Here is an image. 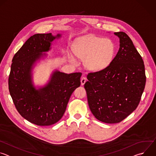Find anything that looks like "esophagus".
<instances>
[{"instance_id":"obj_1","label":"esophagus","mask_w":156,"mask_h":156,"mask_svg":"<svg viewBox=\"0 0 156 156\" xmlns=\"http://www.w3.org/2000/svg\"><path fill=\"white\" fill-rule=\"evenodd\" d=\"M86 78L85 77L83 76L81 78V85H84V83H86Z\"/></svg>"}]
</instances>
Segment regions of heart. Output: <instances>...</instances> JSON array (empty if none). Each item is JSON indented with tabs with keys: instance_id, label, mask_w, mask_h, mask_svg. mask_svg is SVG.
I'll list each match as a JSON object with an SVG mask.
<instances>
[{
	"instance_id": "b5f03b06",
	"label": "heart",
	"mask_w": 156,
	"mask_h": 156,
	"mask_svg": "<svg viewBox=\"0 0 156 156\" xmlns=\"http://www.w3.org/2000/svg\"><path fill=\"white\" fill-rule=\"evenodd\" d=\"M115 52L114 43L108 39H102L95 36L82 37L73 48L74 54L84 59V65L92 71H100L110 64ZM70 53V59L75 62V55Z\"/></svg>"
}]
</instances>
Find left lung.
Masks as SVG:
<instances>
[{"mask_svg": "<svg viewBox=\"0 0 156 156\" xmlns=\"http://www.w3.org/2000/svg\"><path fill=\"white\" fill-rule=\"evenodd\" d=\"M119 50L104 69L87 75L84 84L93 115L106 123H119L138 107L146 84L143 60L129 37L114 33Z\"/></svg>", "mask_w": 156, "mask_h": 156, "instance_id": "8db88e82", "label": "left lung"}]
</instances>
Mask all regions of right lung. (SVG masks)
<instances>
[{"label":"right lung","instance_id":"right-lung-1","mask_svg":"<svg viewBox=\"0 0 156 156\" xmlns=\"http://www.w3.org/2000/svg\"><path fill=\"white\" fill-rule=\"evenodd\" d=\"M62 34H36L31 36L15 54L9 78V89L19 114L39 126H49L63 117L70 98L80 86L81 73L52 72L49 82L38 89L34 86L32 71L46 56L52 42Z\"/></svg>","mask_w":156,"mask_h":156}]
</instances>
